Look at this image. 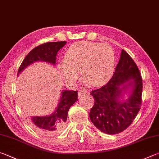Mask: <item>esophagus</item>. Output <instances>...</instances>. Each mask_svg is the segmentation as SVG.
<instances>
[{"label":"esophagus","mask_w":159,"mask_h":159,"mask_svg":"<svg viewBox=\"0 0 159 159\" xmlns=\"http://www.w3.org/2000/svg\"><path fill=\"white\" fill-rule=\"evenodd\" d=\"M86 94V92L85 90H83V89H80L79 91V97H81L83 96H84V95Z\"/></svg>","instance_id":"esophagus-1"}]
</instances>
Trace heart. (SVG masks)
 Instances as JSON below:
<instances>
[{
    "instance_id": "obj_1",
    "label": "heart",
    "mask_w": 159,
    "mask_h": 159,
    "mask_svg": "<svg viewBox=\"0 0 159 159\" xmlns=\"http://www.w3.org/2000/svg\"><path fill=\"white\" fill-rule=\"evenodd\" d=\"M65 60L59 62L60 71L67 82L74 84L79 71L85 83L94 86L106 84L115 69V53L108 44L80 41L74 43L65 53Z\"/></svg>"
}]
</instances>
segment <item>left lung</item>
<instances>
[{"label": "left lung", "mask_w": 159, "mask_h": 159, "mask_svg": "<svg viewBox=\"0 0 159 159\" xmlns=\"http://www.w3.org/2000/svg\"><path fill=\"white\" fill-rule=\"evenodd\" d=\"M142 91L140 71L134 60L122 49L111 79L104 86L91 92L95 101L89 112L92 122L104 134L123 131L140 111Z\"/></svg>", "instance_id": "obj_1"}]
</instances>
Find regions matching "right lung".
<instances>
[{
	"instance_id": "1",
	"label": "right lung",
	"mask_w": 159,
	"mask_h": 159,
	"mask_svg": "<svg viewBox=\"0 0 159 159\" xmlns=\"http://www.w3.org/2000/svg\"><path fill=\"white\" fill-rule=\"evenodd\" d=\"M67 42H47L33 48L23 60L17 76L28 66L37 62H44L56 66L57 52ZM77 99V91L63 89L58 104L53 113L45 116H27L28 122L34 131L41 135L51 136L59 134L65 127L69 110Z\"/></svg>"
}]
</instances>
